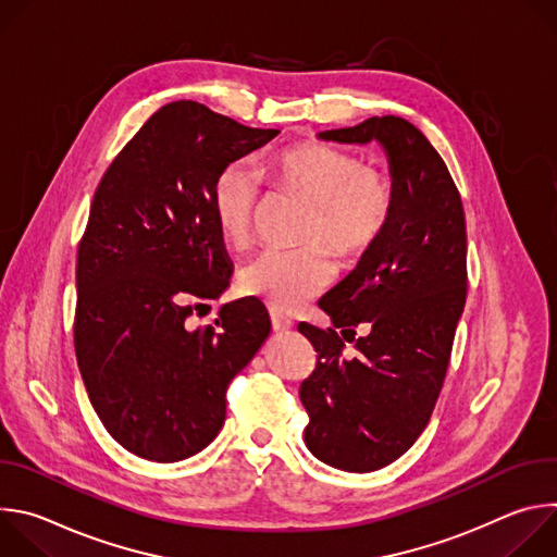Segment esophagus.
<instances>
[{
	"instance_id": "obj_1",
	"label": "esophagus",
	"mask_w": 557,
	"mask_h": 557,
	"mask_svg": "<svg viewBox=\"0 0 557 557\" xmlns=\"http://www.w3.org/2000/svg\"><path fill=\"white\" fill-rule=\"evenodd\" d=\"M271 326H273V331L284 333V331H290V329H293V322L288 320V317H284L280 310L271 308Z\"/></svg>"
}]
</instances>
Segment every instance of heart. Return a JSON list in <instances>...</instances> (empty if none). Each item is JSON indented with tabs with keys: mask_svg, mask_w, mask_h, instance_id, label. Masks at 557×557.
I'll return each mask as SVG.
<instances>
[{
	"mask_svg": "<svg viewBox=\"0 0 557 557\" xmlns=\"http://www.w3.org/2000/svg\"><path fill=\"white\" fill-rule=\"evenodd\" d=\"M269 183L310 202L299 251H267L240 273V288L275 310H295L335 280V256L357 262L387 228L394 187L385 170L348 149L301 140L275 149L264 163ZM211 215L224 240L245 247L262 209V183L240 163L224 165L211 185ZM332 250L329 252L327 249Z\"/></svg>",
	"mask_w": 557,
	"mask_h": 557,
	"instance_id": "obj_1",
	"label": "heart"
}]
</instances>
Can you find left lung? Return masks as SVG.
Here are the masks:
<instances>
[{
  "instance_id": "left-lung-1",
  "label": "left lung",
  "mask_w": 557,
  "mask_h": 557,
  "mask_svg": "<svg viewBox=\"0 0 557 557\" xmlns=\"http://www.w3.org/2000/svg\"><path fill=\"white\" fill-rule=\"evenodd\" d=\"M320 136L376 138L392 168L385 233L320 299L335 329L297 326L317 352L299 385L306 447L331 467L366 473L404 456L430 423L467 297L465 211L443 158L410 121L372 116ZM357 325L369 333L355 341ZM344 338L356 342L355 358L343 357Z\"/></svg>"
}]
</instances>
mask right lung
I'll list each match as a JSON object with an SVG mask.
<instances>
[{"mask_svg":"<svg viewBox=\"0 0 557 557\" xmlns=\"http://www.w3.org/2000/svg\"><path fill=\"white\" fill-rule=\"evenodd\" d=\"M198 101L163 106L106 170L76 251L74 352L90 404L127 451L176 462L205 449L226 387L271 331L262 301L224 304L191 329L231 277L211 215L215 174L267 145Z\"/></svg>","mask_w":557,"mask_h":557,"instance_id":"1","label":"right lung"}]
</instances>
